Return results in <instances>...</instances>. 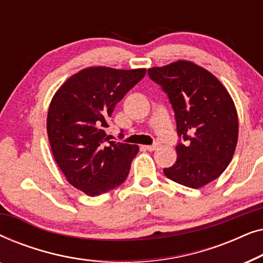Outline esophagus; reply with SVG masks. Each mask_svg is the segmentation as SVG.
I'll return each instance as SVG.
<instances>
[{"label": "esophagus", "instance_id": "obj_1", "mask_svg": "<svg viewBox=\"0 0 263 263\" xmlns=\"http://www.w3.org/2000/svg\"><path fill=\"white\" fill-rule=\"evenodd\" d=\"M143 149L146 151H149V152H153V151H156L158 148V145H152V146H142Z\"/></svg>", "mask_w": 263, "mask_h": 263}]
</instances>
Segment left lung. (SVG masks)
<instances>
[{
    "label": "left lung",
    "mask_w": 263,
    "mask_h": 263,
    "mask_svg": "<svg viewBox=\"0 0 263 263\" xmlns=\"http://www.w3.org/2000/svg\"><path fill=\"white\" fill-rule=\"evenodd\" d=\"M148 75L161 86L175 111L179 138L177 160L164 174L171 181L197 189L229 166L238 141V116L225 86L213 74L190 62L153 67Z\"/></svg>",
    "instance_id": "obj_1"
}]
</instances>
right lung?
Wrapping results in <instances>:
<instances>
[{"label": "right lung", "instance_id": "add662e5", "mask_svg": "<svg viewBox=\"0 0 263 263\" xmlns=\"http://www.w3.org/2000/svg\"><path fill=\"white\" fill-rule=\"evenodd\" d=\"M145 74V68H85L52 97L46 130L53 158L67 181L86 195H102L127 179L139 146L110 141L107 120Z\"/></svg>", "mask_w": 263, "mask_h": 263}]
</instances>
